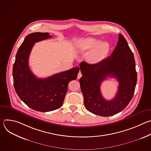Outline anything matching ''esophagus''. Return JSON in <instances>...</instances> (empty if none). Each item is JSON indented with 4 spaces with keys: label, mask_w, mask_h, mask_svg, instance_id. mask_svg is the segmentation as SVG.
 Returning <instances> with one entry per match:
<instances>
[{
    "label": "esophagus",
    "mask_w": 151,
    "mask_h": 151,
    "mask_svg": "<svg viewBox=\"0 0 151 151\" xmlns=\"http://www.w3.org/2000/svg\"><path fill=\"white\" fill-rule=\"evenodd\" d=\"M82 73H81V72H79V73H78V79H80L81 77H82Z\"/></svg>",
    "instance_id": "esophagus-1"
}]
</instances>
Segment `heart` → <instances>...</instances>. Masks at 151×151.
Masks as SVG:
<instances>
[{
  "instance_id": "1",
  "label": "heart",
  "mask_w": 151,
  "mask_h": 151,
  "mask_svg": "<svg viewBox=\"0 0 151 151\" xmlns=\"http://www.w3.org/2000/svg\"><path fill=\"white\" fill-rule=\"evenodd\" d=\"M79 48L82 51H90L87 59L90 63L93 64L103 61L110 50L108 42H101L100 39L91 37L81 39L79 42Z\"/></svg>"
}]
</instances>
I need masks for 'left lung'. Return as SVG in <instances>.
<instances>
[{
  "label": "left lung",
  "mask_w": 151,
  "mask_h": 151,
  "mask_svg": "<svg viewBox=\"0 0 151 151\" xmlns=\"http://www.w3.org/2000/svg\"><path fill=\"white\" fill-rule=\"evenodd\" d=\"M80 70L81 89L89 112L101 116H112L124 110L132 100L137 83L136 63L133 53L121 34L111 56L96 64L82 61ZM107 77L116 78L119 82L117 93L111 101L104 99L100 90L101 83Z\"/></svg>",
  "instance_id": "8db88e82"
}]
</instances>
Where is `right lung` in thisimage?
<instances>
[{"label": "right lung", "mask_w": 151, "mask_h": 151, "mask_svg": "<svg viewBox=\"0 0 151 151\" xmlns=\"http://www.w3.org/2000/svg\"><path fill=\"white\" fill-rule=\"evenodd\" d=\"M48 33L28 35L19 47L13 66L15 90L20 99L31 109L45 112L56 110L63 105L70 81L75 80L79 68L37 78L29 66V58L36 42L51 37Z\"/></svg>", "instance_id": "obj_1"}]
</instances>
